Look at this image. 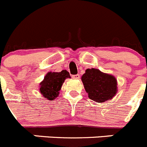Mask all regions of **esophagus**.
<instances>
[{"mask_svg":"<svg viewBox=\"0 0 147 147\" xmlns=\"http://www.w3.org/2000/svg\"><path fill=\"white\" fill-rule=\"evenodd\" d=\"M72 78H73L74 79H79L80 78V75H78H78H73V76H72Z\"/></svg>","mask_w":147,"mask_h":147,"instance_id":"1","label":"esophagus"}]
</instances>
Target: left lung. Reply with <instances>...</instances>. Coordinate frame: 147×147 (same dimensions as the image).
I'll return each instance as SVG.
<instances>
[{
  "instance_id": "left-lung-1",
  "label": "left lung",
  "mask_w": 147,
  "mask_h": 147,
  "mask_svg": "<svg viewBox=\"0 0 147 147\" xmlns=\"http://www.w3.org/2000/svg\"><path fill=\"white\" fill-rule=\"evenodd\" d=\"M88 97L96 102L112 100L117 93V80L113 75L104 73L98 69H87L81 77Z\"/></svg>"
}]
</instances>
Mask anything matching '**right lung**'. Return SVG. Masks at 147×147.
I'll return each mask as SVG.
<instances>
[{"label":"right lung","instance_id":"obj_1","mask_svg":"<svg viewBox=\"0 0 147 147\" xmlns=\"http://www.w3.org/2000/svg\"><path fill=\"white\" fill-rule=\"evenodd\" d=\"M70 78L67 70H62L60 72H48L45 76L44 80L39 83V92L47 100H55L59 96V91L64 80Z\"/></svg>","mask_w":147,"mask_h":147}]
</instances>
